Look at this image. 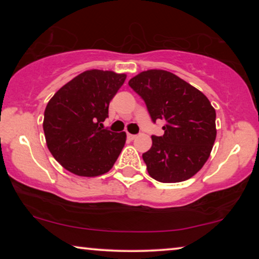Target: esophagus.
Here are the masks:
<instances>
[{
  "mask_svg": "<svg viewBox=\"0 0 259 259\" xmlns=\"http://www.w3.org/2000/svg\"><path fill=\"white\" fill-rule=\"evenodd\" d=\"M127 138H128V139L130 140H134V139H136V138H137V136H136V134H127Z\"/></svg>",
  "mask_w": 259,
  "mask_h": 259,
  "instance_id": "esophagus-1",
  "label": "esophagus"
}]
</instances>
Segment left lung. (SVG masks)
<instances>
[{
  "instance_id": "obj_1",
  "label": "left lung",
  "mask_w": 259,
  "mask_h": 259,
  "mask_svg": "<svg viewBox=\"0 0 259 259\" xmlns=\"http://www.w3.org/2000/svg\"><path fill=\"white\" fill-rule=\"evenodd\" d=\"M128 84L144 99L152 121H165L164 134L152 136V147L143 154L148 175L160 183L190 179L207 161L217 136L211 102L167 70H145Z\"/></svg>"
}]
</instances>
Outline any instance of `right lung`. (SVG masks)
I'll list each match as a JSON object with an SVG mask.
<instances>
[{
  "mask_svg": "<svg viewBox=\"0 0 259 259\" xmlns=\"http://www.w3.org/2000/svg\"><path fill=\"white\" fill-rule=\"evenodd\" d=\"M126 74L91 69L62 86L45 109L48 150L67 171L98 177L113 167L126 143L125 132H111L101 122Z\"/></svg>",
  "mask_w": 259,
  "mask_h": 259,
  "instance_id": "right-lung-1",
  "label": "right lung"
}]
</instances>
